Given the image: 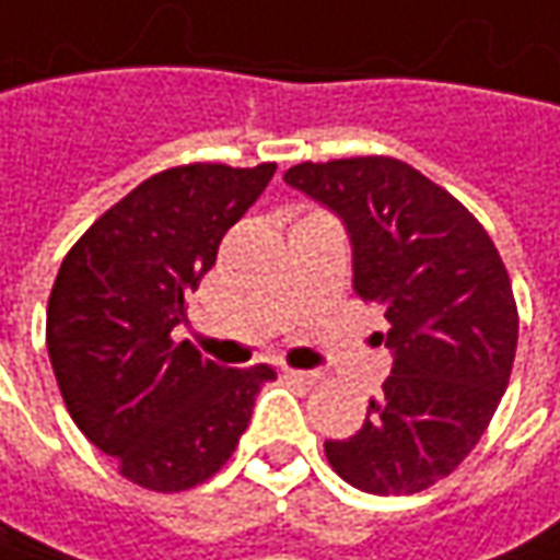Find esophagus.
I'll return each mask as SVG.
<instances>
[{
  "mask_svg": "<svg viewBox=\"0 0 560 560\" xmlns=\"http://www.w3.org/2000/svg\"><path fill=\"white\" fill-rule=\"evenodd\" d=\"M281 372H284L288 381H298V384H318L322 381V372H316V369H291V365H284Z\"/></svg>",
  "mask_w": 560,
  "mask_h": 560,
  "instance_id": "esophagus-1",
  "label": "esophagus"
}]
</instances>
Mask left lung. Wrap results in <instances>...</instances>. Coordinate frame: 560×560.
Listing matches in <instances>:
<instances>
[{
	"mask_svg": "<svg viewBox=\"0 0 560 560\" xmlns=\"http://www.w3.org/2000/svg\"><path fill=\"white\" fill-rule=\"evenodd\" d=\"M284 183L343 222L353 291L390 322L384 394L325 455L362 492L428 490L477 446L509 387L517 306L505 262L450 191L396 158L306 161Z\"/></svg>",
	"mask_w": 560,
	"mask_h": 560,
	"instance_id": "obj_1",
	"label": "left lung"
}]
</instances>
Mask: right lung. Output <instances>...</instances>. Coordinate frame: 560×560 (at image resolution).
Wrapping results in <instances>:
<instances>
[{"label":"right lung","instance_id":"add662e5","mask_svg":"<svg viewBox=\"0 0 560 560\" xmlns=\"http://www.w3.org/2000/svg\"><path fill=\"white\" fill-rule=\"evenodd\" d=\"M276 164H188L136 185L70 247L46 313L55 381L89 443L126 480L198 487L244 434L272 365L225 369L188 340L185 298L217 262L222 235L262 195Z\"/></svg>","mask_w":560,"mask_h":560}]
</instances>
